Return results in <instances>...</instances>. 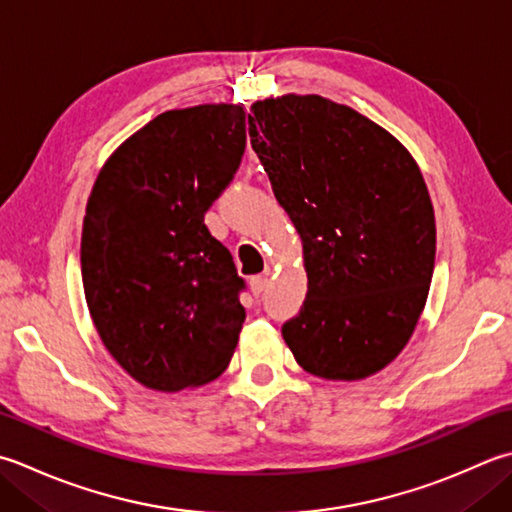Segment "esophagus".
I'll return each mask as SVG.
<instances>
[{
    "label": "esophagus",
    "mask_w": 512,
    "mask_h": 512,
    "mask_svg": "<svg viewBox=\"0 0 512 512\" xmlns=\"http://www.w3.org/2000/svg\"><path fill=\"white\" fill-rule=\"evenodd\" d=\"M268 288V277L266 275H255L250 279V290H253V295L259 297Z\"/></svg>",
    "instance_id": "esophagus-1"
}]
</instances>
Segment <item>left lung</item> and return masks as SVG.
<instances>
[{"mask_svg": "<svg viewBox=\"0 0 512 512\" xmlns=\"http://www.w3.org/2000/svg\"><path fill=\"white\" fill-rule=\"evenodd\" d=\"M250 144L304 246L308 293L282 335L306 373L355 382L402 353L435 268V213L413 155L350 106H250Z\"/></svg>", "mask_w": 512, "mask_h": 512, "instance_id": "obj_1", "label": "left lung"}]
</instances>
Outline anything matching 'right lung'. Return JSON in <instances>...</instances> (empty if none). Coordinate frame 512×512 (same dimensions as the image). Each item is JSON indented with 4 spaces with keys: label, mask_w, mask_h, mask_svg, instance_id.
Wrapping results in <instances>:
<instances>
[{
    "label": "right lung",
    "mask_w": 512,
    "mask_h": 512,
    "mask_svg": "<svg viewBox=\"0 0 512 512\" xmlns=\"http://www.w3.org/2000/svg\"><path fill=\"white\" fill-rule=\"evenodd\" d=\"M244 148L242 106L166 110L95 179L82 230L86 304L108 353L146 388L208 384L235 353L246 284L204 215Z\"/></svg>",
    "instance_id": "right-lung-1"
}]
</instances>
